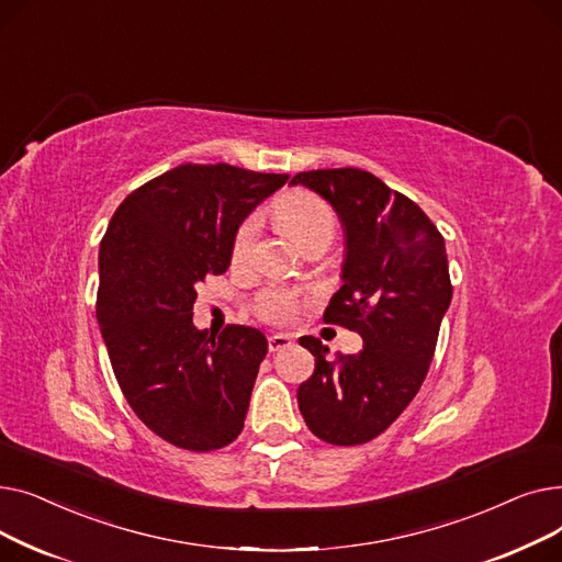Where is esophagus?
I'll return each instance as SVG.
<instances>
[{
	"label": "esophagus",
	"mask_w": 562,
	"mask_h": 562,
	"mask_svg": "<svg viewBox=\"0 0 562 562\" xmlns=\"http://www.w3.org/2000/svg\"><path fill=\"white\" fill-rule=\"evenodd\" d=\"M291 346V337L289 335H271L269 337V350L276 352V350H282V348H289Z\"/></svg>",
	"instance_id": "esophagus-1"
}]
</instances>
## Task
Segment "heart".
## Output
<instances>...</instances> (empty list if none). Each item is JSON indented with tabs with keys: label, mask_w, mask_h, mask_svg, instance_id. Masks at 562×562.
I'll return each instance as SVG.
<instances>
[{
	"label": "heart",
	"mask_w": 562,
	"mask_h": 562,
	"mask_svg": "<svg viewBox=\"0 0 562 562\" xmlns=\"http://www.w3.org/2000/svg\"><path fill=\"white\" fill-rule=\"evenodd\" d=\"M276 218L291 239H296L305 250L314 246L328 248L335 241L337 214L328 200H323L312 191L293 189L280 195L276 200ZM257 234H259L257 214H250L239 227H236L234 239H232V259L236 263L246 261L252 255ZM255 312L259 318L269 323H289L293 314L299 312V293L284 286L266 289L255 301Z\"/></svg>",
	"instance_id": "1"
}]
</instances>
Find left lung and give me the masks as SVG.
Here are the masks:
<instances>
[{
    "label": "left lung",
    "mask_w": 562,
    "mask_h": 562,
    "mask_svg": "<svg viewBox=\"0 0 562 562\" xmlns=\"http://www.w3.org/2000/svg\"><path fill=\"white\" fill-rule=\"evenodd\" d=\"M291 184L326 198L344 223V284L323 321L364 341L356 356L328 360L321 339L301 337L316 367L299 387V407L318 439L364 445L398 419L432 362L453 296L445 236L415 200L369 170H307Z\"/></svg>",
    "instance_id": "1"
}]
</instances>
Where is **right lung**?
Masks as SVG:
<instances>
[{
  "mask_svg": "<svg viewBox=\"0 0 562 562\" xmlns=\"http://www.w3.org/2000/svg\"><path fill=\"white\" fill-rule=\"evenodd\" d=\"M289 175L182 164L132 191L100 244L98 323L130 407L155 435L195 453L239 437L266 337L195 330L198 282L221 276L236 227Z\"/></svg>",
  "mask_w": 562,
  "mask_h": 562,
  "instance_id": "1",
  "label": "right lung"
}]
</instances>
